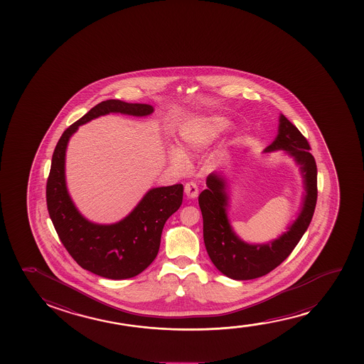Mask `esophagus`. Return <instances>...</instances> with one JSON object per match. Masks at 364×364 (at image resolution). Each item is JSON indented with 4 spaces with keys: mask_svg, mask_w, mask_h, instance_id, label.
Instances as JSON below:
<instances>
[{
    "mask_svg": "<svg viewBox=\"0 0 364 364\" xmlns=\"http://www.w3.org/2000/svg\"><path fill=\"white\" fill-rule=\"evenodd\" d=\"M185 194L186 196L189 198V199H196L198 198V194H199V189H198V185L195 184V183H188V184L185 185Z\"/></svg>",
    "mask_w": 364,
    "mask_h": 364,
    "instance_id": "obj_1",
    "label": "esophagus"
}]
</instances>
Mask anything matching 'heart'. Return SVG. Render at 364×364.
Listing matches in <instances>:
<instances>
[{
  "label": "heart",
  "instance_id": "obj_1",
  "mask_svg": "<svg viewBox=\"0 0 364 364\" xmlns=\"http://www.w3.org/2000/svg\"><path fill=\"white\" fill-rule=\"evenodd\" d=\"M230 125L229 120L219 115H210V117H198L185 122L180 127V138L190 149H201L208 145L214 143L220 135L228 129ZM169 160L176 169L183 170L188 165V159L184 151L170 146L168 150Z\"/></svg>",
  "mask_w": 364,
  "mask_h": 364
}]
</instances>
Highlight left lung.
<instances>
[{
    "mask_svg": "<svg viewBox=\"0 0 364 364\" xmlns=\"http://www.w3.org/2000/svg\"><path fill=\"white\" fill-rule=\"evenodd\" d=\"M309 141L284 114L279 117V130L264 153L284 151L299 166L304 185L301 208L286 231L267 242H247L235 231L229 218L230 180L223 171L206 178L199 195L204 221V242L215 267L229 279H259L276 269L299 244L314 216L317 201V166L309 153Z\"/></svg>",
    "mask_w": 364,
    "mask_h": 364,
    "instance_id": "8db88e82",
    "label": "left lung"
}]
</instances>
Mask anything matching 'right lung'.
Segmentation results:
<instances>
[{
    "label": "right lung",
    "instance_id": "right-lung-1",
    "mask_svg": "<svg viewBox=\"0 0 364 364\" xmlns=\"http://www.w3.org/2000/svg\"><path fill=\"white\" fill-rule=\"evenodd\" d=\"M153 105L108 100L65 130L55 145L47 180V208L62 244L82 269L110 279L134 277L154 261L165 221L183 203L181 184L153 188L114 224H97L77 209L65 183V151L80 125L110 113L146 117Z\"/></svg>",
    "mask_w": 364,
    "mask_h": 364
}]
</instances>
